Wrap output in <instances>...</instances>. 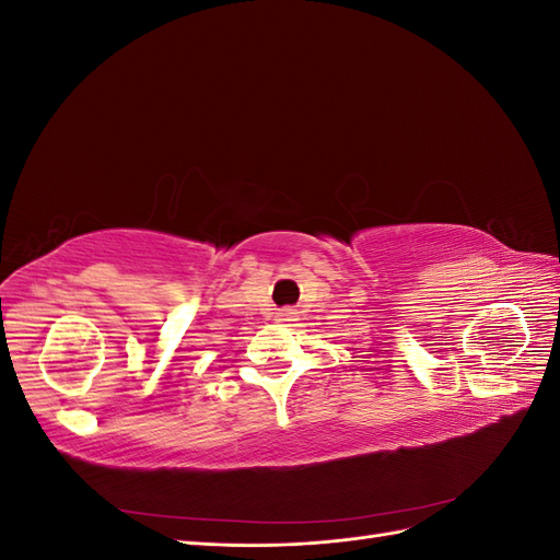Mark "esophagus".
Segmentation results:
<instances>
[{"label":"esophagus","instance_id":"1","mask_svg":"<svg viewBox=\"0 0 560 560\" xmlns=\"http://www.w3.org/2000/svg\"><path fill=\"white\" fill-rule=\"evenodd\" d=\"M292 317H294L292 308H284V311H280V319H292Z\"/></svg>","mask_w":560,"mask_h":560}]
</instances>
